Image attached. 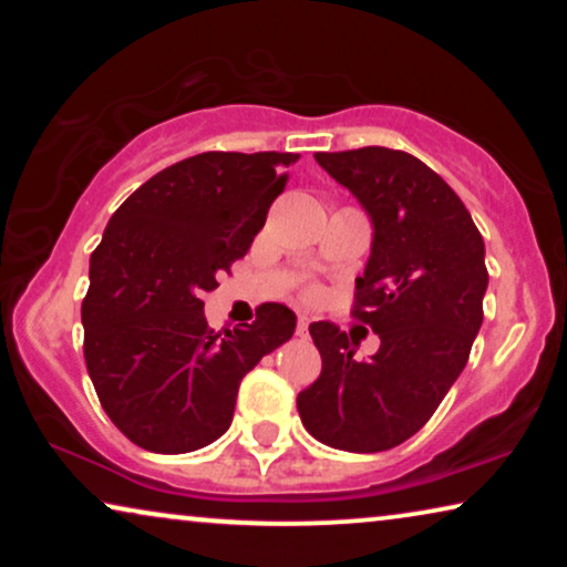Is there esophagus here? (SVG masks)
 Instances as JSON below:
<instances>
[{
    "label": "esophagus",
    "mask_w": 567,
    "mask_h": 567,
    "mask_svg": "<svg viewBox=\"0 0 567 567\" xmlns=\"http://www.w3.org/2000/svg\"><path fill=\"white\" fill-rule=\"evenodd\" d=\"M309 332V317L307 315H299L297 320V336H307Z\"/></svg>",
    "instance_id": "obj_1"
}]
</instances>
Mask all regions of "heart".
Masks as SVG:
<instances>
[{"label": "heart", "instance_id": "obj_1", "mask_svg": "<svg viewBox=\"0 0 567 567\" xmlns=\"http://www.w3.org/2000/svg\"><path fill=\"white\" fill-rule=\"evenodd\" d=\"M315 293H317L315 289H309V293H307V297H315Z\"/></svg>", "mask_w": 567, "mask_h": 567}]
</instances>
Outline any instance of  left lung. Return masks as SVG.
Returning a JSON list of instances; mask_svg holds the SVG:
<instances>
[{
    "label": "left lung",
    "mask_w": 567,
    "mask_h": 567,
    "mask_svg": "<svg viewBox=\"0 0 567 567\" xmlns=\"http://www.w3.org/2000/svg\"><path fill=\"white\" fill-rule=\"evenodd\" d=\"M315 159L374 221L351 315L382 346L355 361L336 322L309 324L322 371L297 408L322 444L386 452L429 423L470 359L483 324L485 243L462 198L413 154L363 146Z\"/></svg>",
    "instance_id": "obj_1"
}]
</instances>
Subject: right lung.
<instances>
[{
    "label": "right lung",
    "mask_w": 567,
    "mask_h": 567,
    "mask_svg": "<svg viewBox=\"0 0 567 567\" xmlns=\"http://www.w3.org/2000/svg\"><path fill=\"white\" fill-rule=\"evenodd\" d=\"M291 152H204L162 169L107 221L82 301L84 363L123 436L185 454L229 429L243 377L297 328L260 305L252 324L214 332L204 293L245 258L297 162Z\"/></svg>",
    "instance_id": "add662e5"
}]
</instances>
